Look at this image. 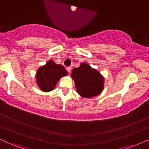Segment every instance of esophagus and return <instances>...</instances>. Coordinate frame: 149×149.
<instances>
[{
	"label": "esophagus",
	"instance_id": "obj_1",
	"mask_svg": "<svg viewBox=\"0 0 149 149\" xmlns=\"http://www.w3.org/2000/svg\"><path fill=\"white\" fill-rule=\"evenodd\" d=\"M71 67H68L67 68H66V70H67V72H68V73H70V72H71Z\"/></svg>",
	"mask_w": 149,
	"mask_h": 149
}]
</instances>
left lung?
I'll list each match as a JSON object with an SVG mask.
<instances>
[{"label":"left lung","mask_w":149,"mask_h":149,"mask_svg":"<svg viewBox=\"0 0 149 149\" xmlns=\"http://www.w3.org/2000/svg\"><path fill=\"white\" fill-rule=\"evenodd\" d=\"M71 77L74 80L77 93L82 97L92 98L103 92L105 81L103 76L88 63L83 62L79 68L73 69Z\"/></svg>","instance_id":"8db88e82"}]
</instances>
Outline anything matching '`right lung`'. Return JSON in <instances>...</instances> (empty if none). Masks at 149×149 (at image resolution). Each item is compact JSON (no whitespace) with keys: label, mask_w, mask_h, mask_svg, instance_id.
Returning a JSON list of instances; mask_svg holds the SVG:
<instances>
[{"label":"right lung","mask_w":149,"mask_h":149,"mask_svg":"<svg viewBox=\"0 0 149 149\" xmlns=\"http://www.w3.org/2000/svg\"><path fill=\"white\" fill-rule=\"evenodd\" d=\"M67 75L68 72L62 65L57 64L53 59H50L37 70L36 83L42 91L49 92L55 89L61 77Z\"/></svg>","instance_id":"obj_1"}]
</instances>
